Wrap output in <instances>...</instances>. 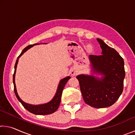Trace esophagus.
<instances>
[{
    "label": "esophagus",
    "instance_id": "obj_1",
    "mask_svg": "<svg viewBox=\"0 0 135 135\" xmlns=\"http://www.w3.org/2000/svg\"><path fill=\"white\" fill-rule=\"evenodd\" d=\"M71 74L72 76H76L77 74V72L75 70H72L71 71Z\"/></svg>",
    "mask_w": 135,
    "mask_h": 135
}]
</instances>
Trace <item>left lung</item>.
Returning <instances> with one entry per match:
<instances>
[{
  "mask_svg": "<svg viewBox=\"0 0 135 135\" xmlns=\"http://www.w3.org/2000/svg\"><path fill=\"white\" fill-rule=\"evenodd\" d=\"M102 55L89 56L94 73L102 79L81 74L76 77L84 102L94 108L110 107L117 101L123 90L125 77L124 60L115 49L97 38Z\"/></svg>",
  "mask_w": 135,
  "mask_h": 135,
  "instance_id": "obj_1",
  "label": "left lung"
}]
</instances>
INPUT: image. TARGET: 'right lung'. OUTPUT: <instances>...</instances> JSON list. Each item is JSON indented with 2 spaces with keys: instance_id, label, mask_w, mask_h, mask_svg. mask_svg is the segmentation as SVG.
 <instances>
[{
  "instance_id": "1",
  "label": "right lung",
  "mask_w": 135,
  "mask_h": 135,
  "mask_svg": "<svg viewBox=\"0 0 135 135\" xmlns=\"http://www.w3.org/2000/svg\"><path fill=\"white\" fill-rule=\"evenodd\" d=\"M37 45V43H35L34 45H28V46H27L26 48L23 49V51L21 52V54L18 56V58L16 61L15 64V70H14V73L13 74V86H14V92L15 94L17 97L18 100L21 102V104L25 108H26L27 111H28L30 113H33L34 114H36V115H47V114H50L55 112L57 109L58 108L59 106V104H60L61 99V96H62V90L64 88V86L65 84L68 81V80H69L71 77L68 76L65 78L63 79L60 81V83L59 84L58 89H57L56 93L55 95L54 98L52 99L51 101L48 103L45 104H42V105H33L28 104H26V102L21 99V98L19 97L18 96L17 89H16V86H15V72H16V69H17V64L18 62V59L21 56L22 54H23L25 52L27 51V49L30 48V47H33L34 45Z\"/></svg>"
}]
</instances>
